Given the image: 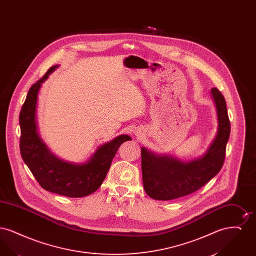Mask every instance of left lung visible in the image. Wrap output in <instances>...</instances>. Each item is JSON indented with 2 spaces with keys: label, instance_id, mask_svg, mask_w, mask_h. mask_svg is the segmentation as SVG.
Instances as JSON below:
<instances>
[{
  "label": "left lung",
  "instance_id": "left-lung-1",
  "mask_svg": "<svg viewBox=\"0 0 256 256\" xmlns=\"http://www.w3.org/2000/svg\"><path fill=\"white\" fill-rule=\"evenodd\" d=\"M218 113V132L206 154L191 162L168 156H156L141 148L142 178L145 192L158 200H170L192 194L206 185L222 169L226 143L230 135V121L224 97L218 88L211 89Z\"/></svg>",
  "mask_w": 256,
  "mask_h": 256
}]
</instances>
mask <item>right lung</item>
I'll use <instances>...</instances> for the list:
<instances>
[{
    "label": "right lung",
    "instance_id": "right-lung-1",
    "mask_svg": "<svg viewBox=\"0 0 256 256\" xmlns=\"http://www.w3.org/2000/svg\"><path fill=\"white\" fill-rule=\"evenodd\" d=\"M56 67L58 65L52 66L28 90L19 115L20 152L24 163L43 189L65 196L82 198L98 189L119 146L132 138L128 135H120L98 146L86 164H71L54 156L38 135L36 111L41 84Z\"/></svg>",
    "mask_w": 256,
    "mask_h": 256
}]
</instances>
